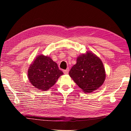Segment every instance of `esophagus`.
Wrapping results in <instances>:
<instances>
[{
    "instance_id": "obj_1",
    "label": "esophagus",
    "mask_w": 131,
    "mask_h": 131,
    "mask_svg": "<svg viewBox=\"0 0 131 131\" xmlns=\"http://www.w3.org/2000/svg\"><path fill=\"white\" fill-rule=\"evenodd\" d=\"M63 72L65 74H68L69 73V69H66V70H64Z\"/></svg>"
}]
</instances>
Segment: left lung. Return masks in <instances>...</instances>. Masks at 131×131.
I'll list each match as a JSON object with an SVG mask.
<instances>
[{
  "label": "left lung",
  "mask_w": 131,
  "mask_h": 131,
  "mask_svg": "<svg viewBox=\"0 0 131 131\" xmlns=\"http://www.w3.org/2000/svg\"><path fill=\"white\" fill-rule=\"evenodd\" d=\"M76 84L84 92L97 90L105 79V71L101 60L91 52L77 58V63L69 71Z\"/></svg>",
  "instance_id": "obj_1"
}]
</instances>
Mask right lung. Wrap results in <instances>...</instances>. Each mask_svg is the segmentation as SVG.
<instances>
[{
	"instance_id": "right-lung-1",
	"label": "right lung",
	"mask_w": 131,
	"mask_h": 131,
	"mask_svg": "<svg viewBox=\"0 0 131 131\" xmlns=\"http://www.w3.org/2000/svg\"><path fill=\"white\" fill-rule=\"evenodd\" d=\"M63 73L57 64L48 56L36 58L28 70V78L32 85L40 90H48L57 82Z\"/></svg>"
}]
</instances>
